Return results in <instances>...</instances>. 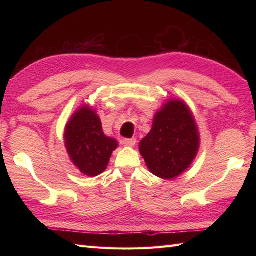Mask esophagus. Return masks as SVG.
I'll use <instances>...</instances> for the list:
<instances>
[{
  "label": "esophagus",
  "instance_id": "obj_1",
  "mask_svg": "<svg viewBox=\"0 0 256 256\" xmlns=\"http://www.w3.org/2000/svg\"><path fill=\"white\" fill-rule=\"evenodd\" d=\"M136 138H130V140H123V144L125 146H128V148H133V146L136 144Z\"/></svg>",
  "mask_w": 256,
  "mask_h": 256
}]
</instances>
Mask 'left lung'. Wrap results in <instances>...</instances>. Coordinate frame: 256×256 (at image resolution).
<instances>
[{"label":"left lung","instance_id":"left-lung-1","mask_svg":"<svg viewBox=\"0 0 256 256\" xmlns=\"http://www.w3.org/2000/svg\"><path fill=\"white\" fill-rule=\"evenodd\" d=\"M199 145L192 111L182 100L170 99L155 114L150 132L140 143V153L152 174L172 179L192 165Z\"/></svg>","mask_w":256,"mask_h":256}]
</instances>
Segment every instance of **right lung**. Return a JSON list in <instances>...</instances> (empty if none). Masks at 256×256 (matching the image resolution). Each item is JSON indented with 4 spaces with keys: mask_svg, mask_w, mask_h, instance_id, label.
<instances>
[{
    "mask_svg": "<svg viewBox=\"0 0 256 256\" xmlns=\"http://www.w3.org/2000/svg\"><path fill=\"white\" fill-rule=\"evenodd\" d=\"M64 136L70 160L89 177H96L106 170L113 150L118 145L116 140L103 133L100 118L86 104L69 118Z\"/></svg>",
    "mask_w": 256,
    "mask_h": 256,
    "instance_id": "add662e5",
    "label": "right lung"
}]
</instances>
